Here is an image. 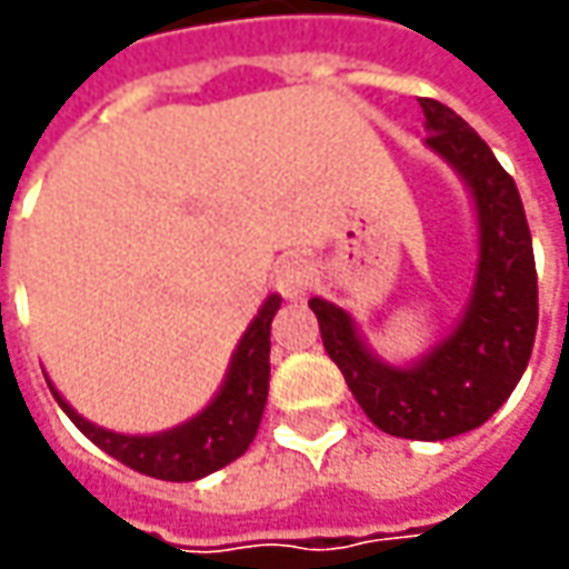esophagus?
<instances>
[{
	"label": "esophagus",
	"instance_id": "obj_1",
	"mask_svg": "<svg viewBox=\"0 0 569 569\" xmlns=\"http://www.w3.org/2000/svg\"><path fill=\"white\" fill-rule=\"evenodd\" d=\"M274 284H278V291L288 297V300H303L307 291H310V284H313V269L307 266V259L291 256V259H284L278 266Z\"/></svg>",
	"mask_w": 569,
	"mask_h": 569
}]
</instances>
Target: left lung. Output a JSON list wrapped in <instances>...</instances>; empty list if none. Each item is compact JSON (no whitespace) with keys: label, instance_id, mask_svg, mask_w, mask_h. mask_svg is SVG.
I'll return each mask as SVG.
<instances>
[{"label":"left lung","instance_id":"8db88e82","mask_svg":"<svg viewBox=\"0 0 569 569\" xmlns=\"http://www.w3.org/2000/svg\"><path fill=\"white\" fill-rule=\"evenodd\" d=\"M427 148L459 170L478 211V272L462 322L411 367L382 363L351 317L313 297L319 336L363 415L405 440H449L481 427L510 399L532 358L538 274L513 177L488 142L440 100L421 98Z\"/></svg>","mask_w":569,"mask_h":569}]
</instances>
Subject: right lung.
Masks as SVG:
<instances>
[{
  "label": "right lung",
  "mask_w": 569,
  "mask_h": 569,
  "mask_svg": "<svg viewBox=\"0 0 569 569\" xmlns=\"http://www.w3.org/2000/svg\"><path fill=\"white\" fill-rule=\"evenodd\" d=\"M278 307H281L278 295L262 303L259 317L252 319L230 358L221 392L211 399L206 411L164 433L126 437V433L103 430L84 421L53 386L50 389L59 408L72 418V425L103 452L120 459L122 466L142 471L148 478H161V481L206 478L211 471L224 469L237 456H243L259 430L266 399H269V348H272L269 329H272Z\"/></svg>",
  "instance_id": "1"
}]
</instances>
